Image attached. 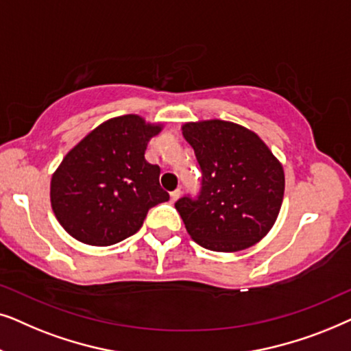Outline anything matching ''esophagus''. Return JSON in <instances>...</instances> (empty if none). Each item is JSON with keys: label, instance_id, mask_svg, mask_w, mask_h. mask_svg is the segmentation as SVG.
Returning <instances> with one entry per match:
<instances>
[{"label": "esophagus", "instance_id": "esophagus-1", "mask_svg": "<svg viewBox=\"0 0 351 351\" xmlns=\"http://www.w3.org/2000/svg\"><path fill=\"white\" fill-rule=\"evenodd\" d=\"M180 195H181V191L180 189H176V191H173V193H170L171 202H176V200L180 199Z\"/></svg>", "mask_w": 351, "mask_h": 351}]
</instances>
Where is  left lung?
<instances>
[{
  "label": "left lung",
  "mask_w": 351,
  "mask_h": 351,
  "mask_svg": "<svg viewBox=\"0 0 351 351\" xmlns=\"http://www.w3.org/2000/svg\"><path fill=\"white\" fill-rule=\"evenodd\" d=\"M183 136L202 170V191L175 208L189 236L213 252L255 245L276 223L284 199V168L258 134L226 120L188 121Z\"/></svg>",
  "instance_id": "8db88e82"
}]
</instances>
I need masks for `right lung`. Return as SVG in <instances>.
Wrapping results in <instances>:
<instances>
[{
	"label": "right lung",
	"mask_w": 351,
	"mask_h": 351,
	"mask_svg": "<svg viewBox=\"0 0 351 351\" xmlns=\"http://www.w3.org/2000/svg\"><path fill=\"white\" fill-rule=\"evenodd\" d=\"M128 114L106 120L65 154L51 178V207L73 239L107 247L139 231L149 208L167 202L160 168L144 158L162 132Z\"/></svg>",
	"instance_id": "right-lung-1"
}]
</instances>
